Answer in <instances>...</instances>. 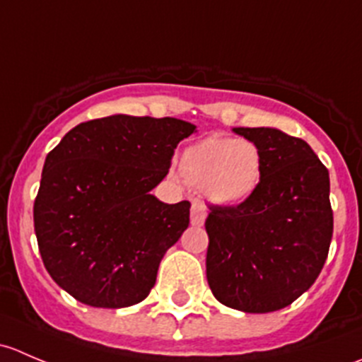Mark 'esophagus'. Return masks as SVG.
<instances>
[{
  "mask_svg": "<svg viewBox=\"0 0 362 362\" xmlns=\"http://www.w3.org/2000/svg\"><path fill=\"white\" fill-rule=\"evenodd\" d=\"M204 218H206V206L202 202H194L191 206V224L192 226H203Z\"/></svg>",
  "mask_w": 362,
  "mask_h": 362,
  "instance_id": "1",
  "label": "esophagus"
}]
</instances>
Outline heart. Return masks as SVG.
<instances>
[{
  "mask_svg": "<svg viewBox=\"0 0 362 362\" xmlns=\"http://www.w3.org/2000/svg\"><path fill=\"white\" fill-rule=\"evenodd\" d=\"M178 173L185 184L202 189L211 203L235 206L257 191L262 156L249 140L214 134L184 148L178 158Z\"/></svg>",
  "mask_w": 362,
  "mask_h": 362,
  "instance_id": "b5f03b06",
  "label": "heart"
}]
</instances>
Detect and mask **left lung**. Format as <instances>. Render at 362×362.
<instances>
[{
	"label": "left lung",
	"instance_id": "1",
	"mask_svg": "<svg viewBox=\"0 0 362 362\" xmlns=\"http://www.w3.org/2000/svg\"><path fill=\"white\" fill-rule=\"evenodd\" d=\"M233 131L257 145L262 178L247 202L208 206V286L229 308L275 312L324 268L333 238L329 171L301 138L273 127Z\"/></svg>",
	"mask_w": 362,
	"mask_h": 362
}]
</instances>
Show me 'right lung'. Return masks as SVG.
<instances>
[{
	"mask_svg": "<svg viewBox=\"0 0 362 362\" xmlns=\"http://www.w3.org/2000/svg\"><path fill=\"white\" fill-rule=\"evenodd\" d=\"M194 129L173 117L110 115L78 124L47 154L33 208L36 240L49 275L76 301L124 308L151 293L191 208L151 191Z\"/></svg>",
	"mask_w": 362,
	"mask_h": 362,
	"instance_id": "obj_1",
	"label": "right lung"
}]
</instances>
